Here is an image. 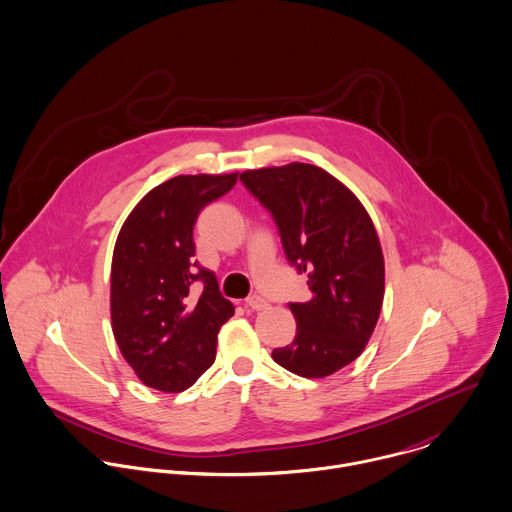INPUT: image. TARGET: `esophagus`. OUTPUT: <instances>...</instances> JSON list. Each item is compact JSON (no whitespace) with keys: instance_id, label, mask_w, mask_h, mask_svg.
<instances>
[{"instance_id":"34e87169","label":"esophagus","mask_w":512,"mask_h":512,"mask_svg":"<svg viewBox=\"0 0 512 512\" xmlns=\"http://www.w3.org/2000/svg\"><path fill=\"white\" fill-rule=\"evenodd\" d=\"M245 305H247L249 309H253V311L267 309V301H265L263 297H259V295H251V297L245 301Z\"/></svg>"}]
</instances>
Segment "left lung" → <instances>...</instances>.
I'll return each instance as SVG.
<instances>
[{
  "instance_id": "1",
  "label": "left lung",
  "mask_w": 512,
  "mask_h": 512,
  "mask_svg": "<svg viewBox=\"0 0 512 512\" xmlns=\"http://www.w3.org/2000/svg\"><path fill=\"white\" fill-rule=\"evenodd\" d=\"M239 179L271 211L285 255L311 291L309 301L289 303L297 335L273 361L299 377H329L363 353L381 315L385 259L373 219L317 165L247 169Z\"/></svg>"
}]
</instances>
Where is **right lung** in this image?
Instances as JSON below:
<instances>
[{
	"label": "right lung",
	"mask_w": 512,
	"mask_h": 512,
	"mask_svg": "<svg viewBox=\"0 0 512 512\" xmlns=\"http://www.w3.org/2000/svg\"><path fill=\"white\" fill-rule=\"evenodd\" d=\"M235 181L237 173L177 175L151 189L119 229L111 259V329L145 387L181 393L215 361L217 333L235 307L221 297L215 273L193 261V225Z\"/></svg>",
	"instance_id": "1"
}]
</instances>
